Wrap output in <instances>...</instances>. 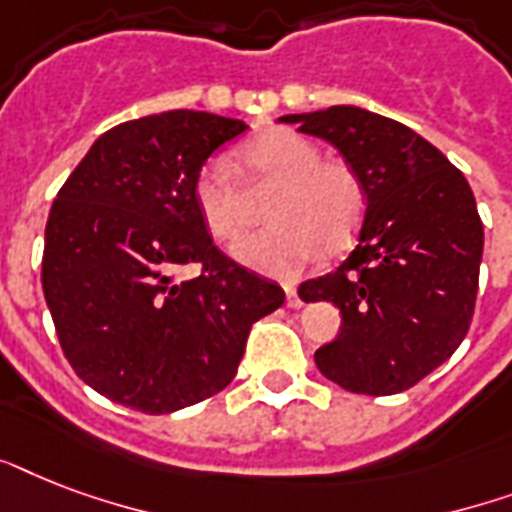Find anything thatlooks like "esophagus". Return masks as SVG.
I'll use <instances>...</instances> for the list:
<instances>
[{"label": "esophagus", "instance_id": "1", "mask_svg": "<svg viewBox=\"0 0 512 512\" xmlns=\"http://www.w3.org/2000/svg\"><path fill=\"white\" fill-rule=\"evenodd\" d=\"M284 292H287V305H289V308H300V305H303V300L297 297V289L292 287V284H287V287H284Z\"/></svg>", "mask_w": 512, "mask_h": 512}]
</instances>
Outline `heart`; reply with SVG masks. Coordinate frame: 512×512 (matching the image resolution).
Wrapping results in <instances>:
<instances>
[{
    "instance_id": "heart-1",
    "label": "heart",
    "mask_w": 512,
    "mask_h": 512,
    "mask_svg": "<svg viewBox=\"0 0 512 512\" xmlns=\"http://www.w3.org/2000/svg\"><path fill=\"white\" fill-rule=\"evenodd\" d=\"M239 159L255 183L276 185L265 209L273 225L233 247L239 263L271 276H295L321 249L348 247L366 207L364 183L348 164L321 159L316 143L287 127L257 132L244 143ZM193 204L217 241L239 239L249 223L247 199L220 159L199 170Z\"/></svg>"
}]
</instances>
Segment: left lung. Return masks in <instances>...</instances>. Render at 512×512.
Listing matches in <instances>:
<instances>
[{"mask_svg":"<svg viewBox=\"0 0 512 512\" xmlns=\"http://www.w3.org/2000/svg\"><path fill=\"white\" fill-rule=\"evenodd\" d=\"M279 122L332 143L366 193L356 249L297 289L300 300L335 303L342 316L316 366L350 393L412 388L468 335L484 255L476 196L436 146L388 116L332 106Z\"/></svg>","mask_w":512,"mask_h":512,"instance_id":"left-lung-1","label":"left lung"}]
</instances>
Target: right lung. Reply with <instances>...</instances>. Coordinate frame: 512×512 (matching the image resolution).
Segmentation results:
<instances>
[{
  "label": "right lung",
  "mask_w": 512,
  "mask_h": 512,
  "mask_svg": "<svg viewBox=\"0 0 512 512\" xmlns=\"http://www.w3.org/2000/svg\"><path fill=\"white\" fill-rule=\"evenodd\" d=\"M249 127L207 111L116 124L52 201L42 289L68 364L100 396L170 414L233 380L284 289L212 244L193 204L207 159ZM202 265L180 282L176 271Z\"/></svg>",
  "instance_id": "right-lung-1"
}]
</instances>
